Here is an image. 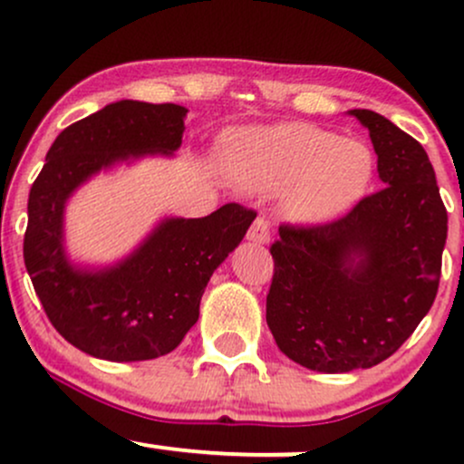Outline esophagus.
<instances>
[{
	"instance_id": "34e87169",
	"label": "esophagus",
	"mask_w": 464,
	"mask_h": 464,
	"mask_svg": "<svg viewBox=\"0 0 464 464\" xmlns=\"http://www.w3.org/2000/svg\"><path fill=\"white\" fill-rule=\"evenodd\" d=\"M246 239L253 244H268L270 242V227L266 222V218H255V222L250 225Z\"/></svg>"
}]
</instances>
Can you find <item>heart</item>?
<instances>
[{
  "label": "heart",
  "instance_id": "obj_1",
  "mask_svg": "<svg viewBox=\"0 0 464 464\" xmlns=\"http://www.w3.org/2000/svg\"><path fill=\"white\" fill-rule=\"evenodd\" d=\"M222 165L246 191L283 189L281 211L299 225H318L344 214L372 179L366 143L310 124L250 126L227 137Z\"/></svg>",
  "mask_w": 464,
  "mask_h": 464
}]
</instances>
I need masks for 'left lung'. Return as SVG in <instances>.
Masks as SVG:
<instances>
[{"mask_svg": "<svg viewBox=\"0 0 464 464\" xmlns=\"http://www.w3.org/2000/svg\"><path fill=\"white\" fill-rule=\"evenodd\" d=\"M369 129L384 188L327 225H281L266 323L290 360L318 372L371 369L412 335L436 299L447 209L428 152L375 111Z\"/></svg>", "mask_w": 464, "mask_h": 464, "instance_id": "8db88e82", "label": "left lung"}]
</instances>
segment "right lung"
Masks as SVG:
<instances>
[{
	"label": "right lung",
	"mask_w": 464,
	"mask_h": 464,
	"mask_svg": "<svg viewBox=\"0 0 464 464\" xmlns=\"http://www.w3.org/2000/svg\"><path fill=\"white\" fill-rule=\"evenodd\" d=\"M185 115L179 104H106L56 137L30 189L24 259L32 285L56 332L93 358L141 362L177 349L198 321L214 270L255 220V211L228 202L205 218H163L113 266L69 262L65 205L73 191L117 163L172 157Z\"/></svg>",
	"instance_id": "right-lung-1"
}]
</instances>
